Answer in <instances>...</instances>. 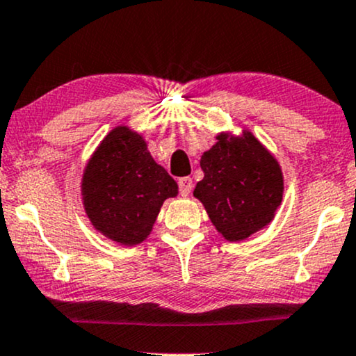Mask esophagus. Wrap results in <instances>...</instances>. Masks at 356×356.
Wrapping results in <instances>:
<instances>
[{"mask_svg": "<svg viewBox=\"0 0 356 356\" xmlns=\"http://www.w3.org/2000/svg\"><path fill=\"white\" fill-rule=\"evenodd\" d=\"M178 186H179V193H181V196H188L191 193V188H193V179L188 177L179 178Z\"/></svg>", "mask_w": 356, "mask_h": 356, "instance_id": "34e87169", "label": "esophagus"}]
</instances>
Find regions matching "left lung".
Listing matches in <instances>:
<instances>
[{
	"mask_svg": "<svg viewBox=\"0 0 356 356\" xmlns=\"http://www.w3.org/2000/svg\"><path fill=\"white\" fill-rule=\"evenodd\" d=\"M215 138L200 160L204 177L193 196L225 240L241 241L273 221L285 191L283 171L250 129L240 135L221 131Z\"/></svg>",
	"mask_w": 356,
	"mask_h": 356,
	"instance_id": "left-lung-1",
	"label": "left lung"
}]
</instances>
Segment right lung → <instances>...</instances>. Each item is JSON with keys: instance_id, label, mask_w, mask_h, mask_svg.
Listing matches in <instances>:
<instances>
[{"instance_id": "1", "label": "right lung", "mask_w": 356, "mask_h": 356, "mask_svg": "<svg viewBox=\"0 0 356 356\" xmlns=\"http://www.w3.org/2000/svg\"><path fill=\"white\" fill-rule=\"evenodd\" d=\"M177 195V181L153 160L143 135L127 124L103 138L83 170L86 216L96 232L123 246L145 241L165 200Z\"/></svg>"}]
</instances>
